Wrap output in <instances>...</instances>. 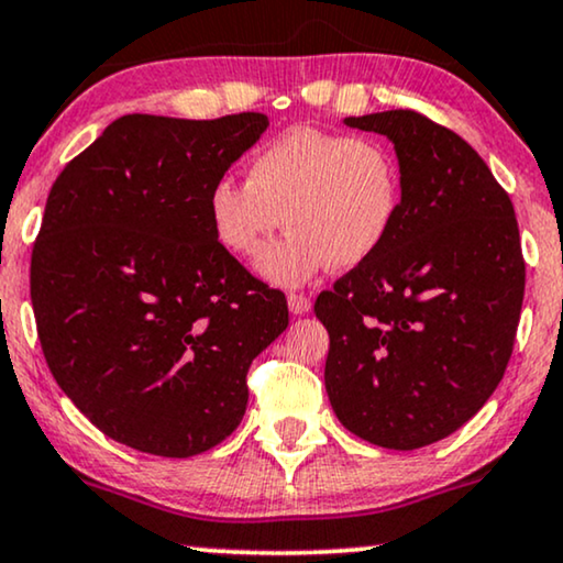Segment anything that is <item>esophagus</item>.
<instances>
[{"mask_svg":"<svg viewBox=\"0 0 563 563\" xmlns=\"http://www.w3.org/2000/svg\"><path fill=\"white\" fill-rule=\"evenodd\" d=\"M287 302H289V310L295 312V314L310 312V307H312L310 297H307V295H297V291H291V295L287 297Z\"/></svg>","mask_w":563,"mask_h":563,"instance_id":"esophagus-1","label":"esophagus"}]
</instances>
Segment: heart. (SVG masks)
<instances>
[{"instance_id": "1", "label": "heart", "mask_w": 563, "mask_h": 563, "mask_svg": "<svg viewBox=\"0 0 563 563\" xmlns=\"http://www.w3.org/2000/svg\"><path fill=\"white\" fill-rule=\"evenodd\" d=\"M402 202V176L374 137L310 125L287 128L253 153L245 184L220 179L207 197L212 233L241 258L264 251L282 225L291 228L258 261L261 274L299 284L330 264L353 268L387 241Z\"/></svg>"}]
</instances>
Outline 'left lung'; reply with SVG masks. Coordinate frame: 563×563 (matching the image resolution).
<instances>
[{
	"label": "left lung",
	"mask_w": 563,
	"mask_h": 563,
	"mask_svg": "<svg viewBox=\"0 0 563 563\" xmlns=\"http://www.w3.org/2000/svg\"><path fill=\"white\" fill-rule=\"evenodd\" d=\"M345 125L395 143L402 202L382 249L314 299L325 389L353 435L412 451L472 420L503 382L526 295L518 218L479 153L426 114Z\"/></svg>",
	"instance_id": "obj_1"
}]
</instances>
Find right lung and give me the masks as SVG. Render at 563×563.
<instances>
[{
  "mask_svg": "<svg viewBox=\"0 0 563 563\" xmlns=\"http://www.w3.org/2000/svg\"><path fill=\"white\" fill-rule=\"evenodd\" d=\"M268 125L125 114L53 181L30 261L53 379L112 441L210 451L249 405L253 358L289 325L284 291L212 233L207 197Z\"/></svg>",
  "mask_w": 563,
  "mask_h": 563,
  "instance_id": "add662e5",
  "label": "right lung"
}]
</instances>
